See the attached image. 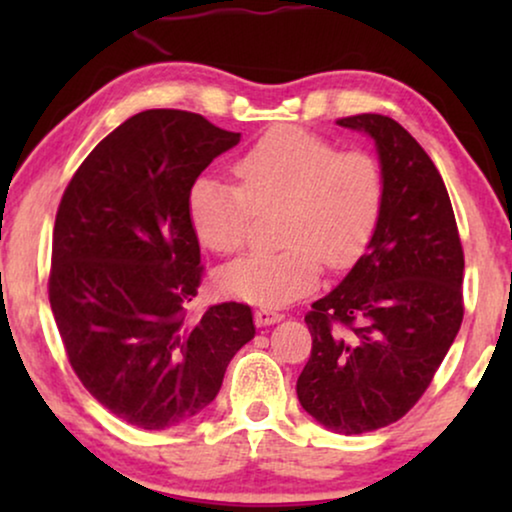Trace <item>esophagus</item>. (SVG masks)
Returning a JSON list of instances; mask_svg holds the SVG:
<instances>
[{
  "instance_id": "1",
  "label": "esophagus",
  "mask_w": 512,
  "mask_h": 512,
  "mask_svg": "<svg viewBox=\"0 0 512 512\" xmlns=\"http://www.w3.org/2000/svg\"><path fill=\"white\" fill-rule=\"evenodd\" d=\"M284 314L277 312V310H270V307H261V310L254 312V321L258 326H270V324H277V321H282Z\"/></svg>"
}]
</instances>
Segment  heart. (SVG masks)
<instances>
[{
  "mask_svg": "<svg viewBox=\"0 0 512 512\" xmlns=\"http://www.w3.org/2000/svg\"><path fill=\"white\" fill-rule=\"evenodd\" d=\"M237 186L193 181L188 223L202 247L242 249L251 216L282 209L272 254H251L221 270V289L263 307L291 303L317 286L324 261L347 268L368 247L384 207V172L373 153L338 151L331 139L296 125L272 128L235 160Z\"/></svg>",
  "mask_w": 512,
  "mask_h": 512,
  "instance_id": "1",
  "label": "heart"
}]
</instances>
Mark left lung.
<instances>
[{
  "instance_id": "1",
  "label": "left lung",
  "mask_w": 512,
  "mask_h": 512,
  "mask_svg": "<svg viewBox=\"0 0 512 512\" xmlns=\"http://www.w3.org/2000/svg\"><path fill=\"white\" fill-rule=\"evenodd\" d=\"M338 123L375 139L384 207L366 254L305 314L312 352L296 394L319 424L354 436L398 422L429 389L464 319V249L417 139L382 114Z\"/></svg>"
}]
</instances>
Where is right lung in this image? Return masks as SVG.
Returning <instances> with one entry per match:
<instances>
[{"mask_svg": "<svg viewBox=\"0 0 512 512\" xmlns=\"http://www.w3.org/2000/svg\"><path fill=\"white\" fill-rule=\"evenodd\" d=\"M237 142L240 132L191 111H142L88 153L62 193L48 275L55 324L83 387L139 429L205 410L256 333L251 307L235 300L186 317L205 272L188 191Z\"/></svg>", "mask_w": 512, "mask_h": 512, "instance_id": "1", "label": "right lung"}]
</instances>
